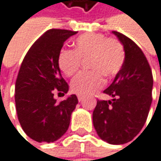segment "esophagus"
<instances>
[{
    "mask_svg": "<svg viewBox=\"0 0 161 161\" xmlns=\"http://www.w3.org/2000/svg\"><path fill=\"white\" fill-rule=\"evenodd\" d=\"M78 100H79L80 102H81V101L83 100V97H82V96H80V95H78Z\"/></svg>",
    "mask_w": 161,
    "mask_h": 161,
    "instance_id": "34e87169",
    "label": "esophagus"
}]
</instances>
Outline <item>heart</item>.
<instances>
[{"label":"heart","instance_id":"heart-1","mask_svg":"<svg viewBox=\"0 0 161 161\" xmlns=\"http://www.w3.org/2000/svg\"><path fill=\"white\" fill-rule=\"evenodd\" d=\"M89 60V69L78 74L71 82L74 92L89 96L104 85V76L112 78L120 72L125 60L122 42L102 34H85L74 41V51L64 49L58 57L60 69L66 75H74L81 66V60Z\"/></svg>","mask_w":161,"mask_h":161}]
</instances>
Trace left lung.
<instances>
[{
	"label": "left lung",
	"instance_id": "obj_1",
	"mask_svg": "<svg viewBox=\"0 0 161 161\" xmlns=\"http://www.w3.org/2000/svg\"><path fill=\"white\" fill-rule=\"evenodd\" d=\"M124 45L125 60L112 84L103 91L111 100H97L92 123L97 135L112 145L131 141L144 126L152 104L153 74L144 53L130 38L112 32Z\"/></svg>",
	"mask_w": 161,
	"mask_h": 161
}]
</instances>
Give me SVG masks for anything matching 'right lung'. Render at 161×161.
<instances>
[{
    "label": "right lung",
    "mask_w": 161,
    "mask_h": 161,
    "mask_svg": "<svg viewBox=\"0 0 161 161\" xmlns=\"http://www.w3.org/2000/svg\"><path fill=\"white\" fill-rule=\"evenodd\" d=\"M77 34L51 29L32 45L22 62L15 83L18 120L25 133L36 142L51 143L67 130L78 103L71 95L58 102L54 94H66L69 85L62 77L58 57L64 42Z\"/></svg>",
    "instance_id": "right-lung-1"
}]
</instances>
